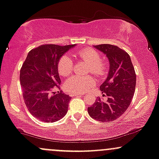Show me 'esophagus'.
<instances>
[{
    "instance_id": "esophagus-1",
    "label": "esophagus",
    "mask_w": 159,
    "mask_h": 159,
    "mask_svg": "<svg viewBox=\"0 0 159 159\" xmlns=\"http://www.w3.org/2000/svg\"><path fill=\"white\" fill-rule=\"evenodd\" d=\"M83 93H71L70 94L71 97H81L82 96Z\"/></svg>"
}]
</instances>
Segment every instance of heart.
I'll return each mask as SVG.
<instances>
[{
	"label": "heart",
	"instance_id": "b5f03b06",
	"mask_svg": "<svg viewBox=\"0 0 159 159\" xmlns=\"http://www.w3.org/2000/svg\"><path fill=\"white\" fill-rule=\"evenodd\" d=\"M77 54L79 59L89 64L88 72H91L98 78L105 75L107 71V64L104 61L100 60V55L98 52L87 48L80 50ZM57 69L62 76L69 75L73 69L71 59L67 55L62 56L59 60ZM94 84L95 81L91 76L74 75L66 80L65 89L69 93H81L87 91Z\"/></svg>",
	"mask_w": 159,
	"mask_h": 159
}]
</instances>
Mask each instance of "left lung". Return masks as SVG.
<instances>
[{"label": "left lung", "mask_w": 159, "mask_h": 159, "mask_svg": "<svg viewBox=\"0 0 159 159\" xmlns=\"http://www.w3.org/2000/svg\"><path fill=\"white\" fill-rule=\"evenodd\" d=\"M106 54L109 62L107 78L100 85L102 97H98L88 111L93 119L99 121H115L128 109L133 99L136 87V74L129 54L118 47L111 44L93 46Z\"/></svg>", "instance_id": "obj_1"}]
</instances>
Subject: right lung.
Returning a JSON list of instances; mask_svg holds the SVG:
<instances>
[{
    "instance_id": "1",
    "label": "right lung",
    "mask_w": 159,
    "mask_h": 159,
    "mask_svg": "<svg viewBox=\"0 0 159 159\" xmlns=\"http://www.w3.org/2000/svg\"><path fill=\"white\" fill-rule=\"evenodd\" d=\"M75 44L41 45L28 53L20 70L23 99L29 112L40 121L55 122L66 116L71 97L60 90L57 65Z\"/></svg>"
}]
</instances>
